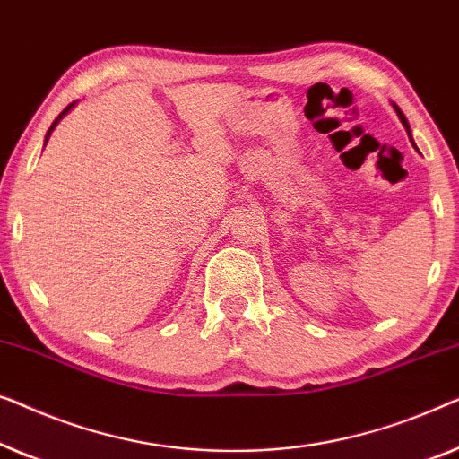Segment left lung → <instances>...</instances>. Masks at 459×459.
I'll return each instance as SVG.
<instances>
[{
	"label": "left lung",
	"mask_w": 459,
	"mask_h": 459,
	"mask_svg": "<svg viewBox=\"0 0 459 459\" xmlns=\"http://www.w3.org/2000/svg\"><path fill=\"white\" fill-rule=\"evenodd\" d=\"M395 109H397V116H399V118H402V122H403V126L405 128H408V133H410V126H408V120H405V116L402 114V109H399L397 106H395Z\"/></svg>",
	"instance_id": "1"
}]
</instances>
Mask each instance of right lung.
<instances>
[{
    "label": "right lung",
    "instance_id": "add662e5",
    "mask_svg": "<svg viewBox=\"0 0 459 459\" xmlns=\"http://www.w3.org/2000/svg\"><path fill=\"white\" fill-rule=\"evenodd\" d=\"M73 106H74V103H70V106H68V108H64V112H62V114H60V116H57V118H56V120H54V125H51V128H49V131H48V137H45V143H48V139H49V134H51V131H54V126H56V125H57V120H60V118H62V116H64V114H66V112H68V109H70V108H73Z\"/></svg>",
    "mask_w": 459,
    "mask_h": 459
}]
</instances>
